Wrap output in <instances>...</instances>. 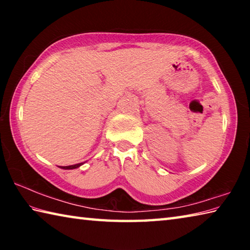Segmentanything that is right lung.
<instances>
[{
  "instance_id": "add662e5",
  "label": "right lung",
  "mask_w": 250,
  "mask_h": 250,
  "mask_svg": "<svg viewBox=\"0 0 250 250\" xmlns=\"http://www.w3.org/2000/svg\"><path fill=\"white\" fill-rule=\"evenodd\" d=\"M83 163H78V164H74V166H68V167H61L62 168H64V170H73V168H77L80 166H83Z\"/></svg>"
}]
</instances>
